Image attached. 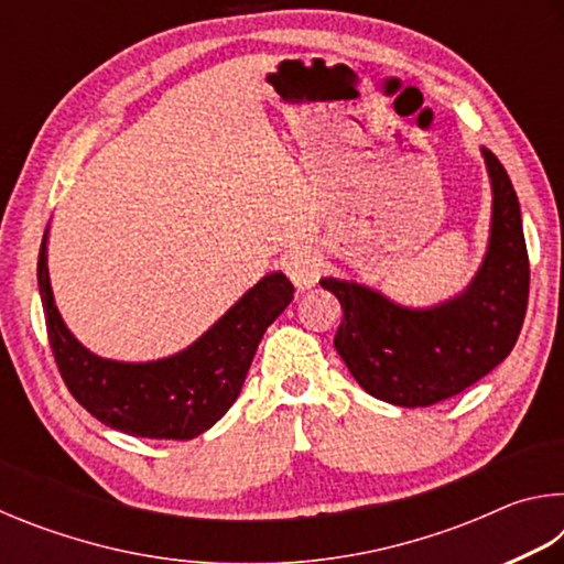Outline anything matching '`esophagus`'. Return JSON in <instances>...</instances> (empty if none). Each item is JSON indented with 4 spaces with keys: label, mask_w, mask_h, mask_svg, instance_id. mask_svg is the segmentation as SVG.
<instances>
[{
    "label": "esophagus",
    "mask_w": 564,
    "mask_h": 564,
    "mask_svg": "<svg viewBox=\"0 0 564 564\" xmlns=\"http://www.w3.org/2000/svg\"><path fill=\"white\" fill-rule=\"evenodd\" d=\"M283 269L289 273L295 289H311V285H316L321 279V256L301 248V251L285 256Z\"/></svg>",
    "instance_id": "34e87169"
}]
</instances>
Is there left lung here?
<instances>
[{"label":"left lung","mask_w":564,"mask_h":564,"mask_svg":"<svg viewBox=\"0 0 564 564\" xmlns=\"http://www.w3.org/2000/svg\"><path fill=\"white\" fill-rule=\"evenodd\" d=\"M492 234L482 269L457 299L410 311L366 285L323 279L340 301L333 346L360 388L386 403L427 408L453 398L510 356L530 295V259L518 194L492 151Z\"/></svg>","instance_id":"obj_1"}]
</instances>
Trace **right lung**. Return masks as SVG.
I'll return each instance as SVG.
<instances>
[{"label": "right lung", "mask_w": 564, "mask_h": 564, "mask_svg": "<svg viewBox=\"0 0 564 564\" xmlns=\"http://www.w3.org/2000/svg\"><path fill=\"white\" fill-rule=\"evenodd\" d=\"M36 279L52 356L76 403L113 431L154 441H191L226 415L265 328L293 301V283L283 273H271L178 356L117 362L94 356L64 326L46 269V234Z\"/></svg>", "instance_id": "add662e5"}]
</instances>
